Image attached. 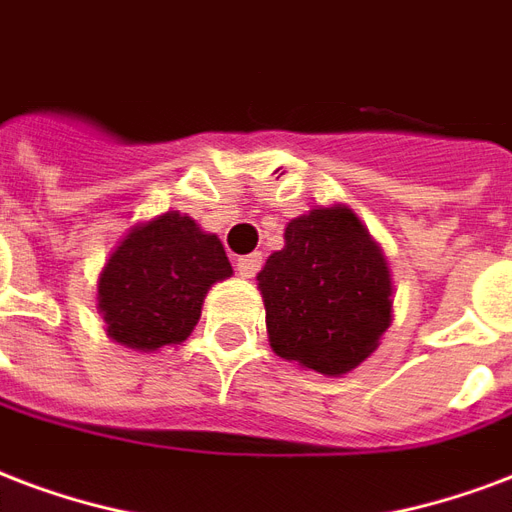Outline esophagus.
I'll list each match as a JSON object with an SVG mask.
<instances>
[{
  "label": "esophagus",
  "instance_id": "1",
  "mask_svg": "<svg viewBox=\"0 0 512 512\" xmlns=\"http://www.w3.org/2000/svg\"><path fill=\"white\" fill-rule=\"evenodd\" d=\"M259 270H261V253H248V256H240V259H237V272H240L242 278H253Z\"/></svg>",
  "mask_w": 512,
  "mask_h": 512
}]
</instances>
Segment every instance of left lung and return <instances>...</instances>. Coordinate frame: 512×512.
I'll return each mask as SVG.
<instances>
[{
  "mask_svg": "<svg viewBox=\"0 0 512 512\" xmlns=\"http://www.w3.org/2000/svg\"><path fill=\"white\" fill-rule=\"evenodd\" d=\"M259 288L272 351L324 375L359 367L391 324L388 264L348 207L294 218Z\"/></svg>",
  "mask_w": 512,
  "mask_h": 512,
  "instance_id": "obj_1",
  "label": "left lung"
}]
</instances>
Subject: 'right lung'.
<instances>
[{"mask_svg": "<svg viewBox=\"0 0 512 512\" xmlns=\"http://www.w3.org/2000/svg\"><path fill=\"white\" fill-rule=\"evenodd\" d=\"M232 275L215 234L180 213H164L126 234L99 278V310L115 343L137 351L186 340L207 288Z\"/></svg>", "mask_w": 512, "mask_h": 512, "instance_id": "1", "label": "right lung"}]
</instances>
